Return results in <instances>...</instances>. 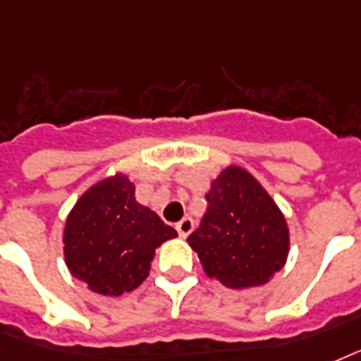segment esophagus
I'll return each mask as SVG.
<instances>
[{
	"label": "esophagus",
	"mask_w": 361,
	"mask_h": 361,
	"mask_svg": "<svg viewBox=\"0 0 361 361\" xmlns=\"http://www.w3.org/2000/svg\"><path fill=\"white\" fill-rule=\"evenodd\" d=\"M175 228H177L178 235H180V237L190 235V231L194 230V220L190 219V216H184L180 222H177V226H175Z\"/></svg>",
	"instance_id": "1"
}]
</instances>
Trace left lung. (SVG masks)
I'll use <instances>...</instances> for the list:
<instances>
[{"instance_id": "obj_1", "label": "left lung", "mask_w": 361, "mask_h": 361, "mask_svg": "<svg viewBox=\"0 0 361 361\" xmlns=\"http://www.w3.org/2000/svg\"><path fill=\"white\" fill-rule=\"evenodd\" d=\"M207 212L188 237L211 279L228 288L265 284L288 256L286 220L256 178L228 167L212 180Z\"/></svg>"}]
</instances>
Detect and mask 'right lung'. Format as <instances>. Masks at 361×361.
<instances>
[{
    "instance_id": "add662e5",
    "label": "right lung",
    "mask_w": 361,
    "mask_h": 361,
    "mask_svg": "<svg viewBox=\"0 0 361 361\" xmlns=\"http://www.w3.org/2000/svg\"><path fill=\"white\" fill-rule=\"evenodd\" d=\"M173 237L171 226L137 203L128 177L116 175L92 186L69 212L66 264L97 294L120 295L149 276L154 250Z\"/></svg>"
}]
</instances>
